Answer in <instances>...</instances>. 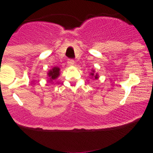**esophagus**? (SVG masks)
Masks as SVG:
<instances>
[{
  "mask_svg": "<svg viewBox=\"0 0 153 153\" xmlns=\"http://www.w3.org/2000/svg\"><path fill=\"white\" fill-rule=\"evenodd\" d=\"M67 63H68L69 66H74V63H75V61L74 60H72V59H70V60H68Z\"/></svg>",
  "mask_w": 153,
  "mask_h": 153,
  "instance_id": "1",
  "label": "esophagus"
}]
</instances>
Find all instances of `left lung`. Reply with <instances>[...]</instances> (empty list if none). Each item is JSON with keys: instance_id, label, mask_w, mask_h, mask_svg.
<instances>
[{"instance_id": "1", "label": "left lung", "mask_w": 153, "mask_h": 153, "mask_svg": "<svg viewBox=\"0 0 153 153\" xmlns=\"http://www.w3.org/2000/svg\"><path fill=\"white\" fill-rule=\"evenodd\" d=\"M90 76H93L94 77V79H98V74H95V71L93 70V71H92V73L90 74Z\"/></svg>"}]
</instances>
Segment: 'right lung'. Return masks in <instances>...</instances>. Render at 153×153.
<instances>
[{"mask_svg": "<svg viewBox=\"0 0 153 153\" xmlns=\"http://www.w3.org/2000/svg\"><path fill=\"white\" fill-rule=\"evenodd\" d=\"M59 76H60V68L55 67H53L52 70H49V72L47 74V76H48L47 78L51 81H52L53 79H56Z\"/></svg>", "mask_w": 153, "mask_h": 153, "instance_id": "obj_1", "label": "right lung"}]
</instances>
